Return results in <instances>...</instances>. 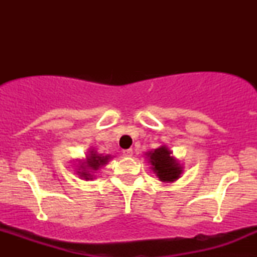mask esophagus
<instances>
[{
  "label": "esophagus",
  "mask_w": 257,
  "mask_h": 257,
  "mask_svg": "<svg viewBox=\"0 0 257 257\" xmlns=\"http://www.w3.org/2000/svg\"><path fill=\"white\" fill-rule=\"evenodd\" d=\"M122 154H124L125 157H132V154H133V151H132V149L124 150V151H122Z\"/></svg>",
  "instance_id": "1"
}]
</instances>
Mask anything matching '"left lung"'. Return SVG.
Returning a JSON list of instances; mask_svg holds the SVG:
<instances>
[{"instance_id": "1", "label": "left lung", "mask_w": 257, "mask_h": 257, "mask_svg": "<svg viewBox=\"0 0 257 257\" xmlns=\"http://www.w3.org/2000/svg\"><path fill=\"white\" fill-rule=\"evenodd\" d=\"M149 163L152 165V170L160 181L173 182L180 178L182 173L181 165L172 156V152L166 146L146 153Z\"/></svg>"}]
</instances>
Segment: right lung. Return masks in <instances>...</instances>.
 <instances>
[{
  "instance_id": "add662e5",
  "label": "right lung",
  "mask_w": 257,
  "mask_h": 257,
  "mask_svg": "<svg viewBox=\"0 0 257 257\" xmlns=\"http://www.w3.org/2000/svg\"><path fill=\"white\" fill-rule=\"evenodd\" d=\"M110 158H111L110 156L97 154L93 150L90 151L89 156L86 157V161L85 163H82V165H80L78 168V171H80V172H77V173H78L80 178L85 179V180H90V179L92 180L93 175L90 173L89 170H91L92 172L98 171V168L106 164Z\"/></svg>"
}]
</instances>
